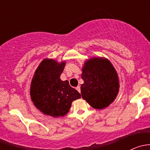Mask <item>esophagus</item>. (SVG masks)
<instances>
[{
  "label": "esophagus",
  "instance_id": "1",
  "mask_svg": "<svg viewBox=\"0 0 150 150\" xmlns=\"http://www.w3.org/2000/svg\"><path fill=\"white\" fill-rule=\"evenodd\" d=\"M76 90L78 91V92H81V87H80V86H77V87H76Z\"/></svg>",
  "mask_w": 150,
  "mask_h": 150
}]
</instances>
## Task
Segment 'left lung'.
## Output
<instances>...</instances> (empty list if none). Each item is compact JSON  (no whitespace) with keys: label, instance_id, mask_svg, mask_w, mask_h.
<instances>
[{"label":"left lung","instance_id":"left-lung-1","mask_svg":"<svg viewBox=\"0 0 150 150\" xmlns=\"http://www.w3.org/2000/svg\"><path fill=\"white\" fill-rule=\"evenodd\" d=\"M81 78L82 98L93 108L102 110L115 99L119 91L118 75L108 59L102 57L89 59L84 63Z\"/></svg>","mask_w":150,"mask_h":150}]
</instances>
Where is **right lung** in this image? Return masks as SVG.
I'll list each match as a JSON object with an SVG mask.
<instances>
[{
  "label": "right lung",
  "mask_w": 150,
  "mask_h": 150,
  "mask_svg": "<svg viewBox=\"0 0 150 150\" xmlns=\"http://www.w3.org/2000/svg\"><path fill=\"white\" fill-rule=\"evenodd\" d=\"M65 62L59 63L51 59H45L35 72L30 85V96L34 105L44 115L63 117L69 112L72 102L80 99L81 94L62 81L60 75Z\"/></svg>",
  "instance_id": "obj_1"
}]
</instances>
